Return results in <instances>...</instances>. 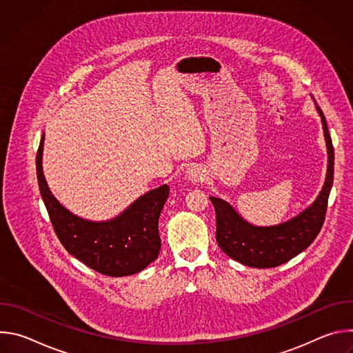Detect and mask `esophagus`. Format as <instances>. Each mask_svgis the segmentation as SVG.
<instances>
[{"label":"esophagus","instance_id":"1","mask_svg":"<svg viewBox=\"0 0 353 353\" xmlns=\"http://www.w3.org/2000/svg\"><path fill=\"white\" fill-rule=\"evenodd\" d=\"M187 179L190 181H194V183H198V181H204L205 179V172L203 168L199 166H191L188 170H187Z\"/></svg>","mask_w":353,"mask_h":353}]
</instances>
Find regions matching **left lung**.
Returning a JSON list of instances; mask_svg holds the SVG:
<instances>
[{"label":"left lung","mask_w":353,"mask_h":353,"mask_svg":"<svg viewBox=\"0 0 353 353\" xmlns=\"http://www.w3.org/2000/svg\"><path fill=\"white\" fill-rule=\"evenodd\" d=\"M317 110L328 148V170L324 187L310 208L282 225L257 228L243 221L223 199L210 196L216 214V241L230 259L247 267L274 268L300 254L320 233L334 180V146L325 117L319 106Z\"/></svg>","instance_id":"8db88e82"}]
</instances>
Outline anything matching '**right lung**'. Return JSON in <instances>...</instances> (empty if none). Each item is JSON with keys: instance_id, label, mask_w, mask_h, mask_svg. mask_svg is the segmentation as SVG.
I'll use <instances>...</instances> for the list:
<instances>
[{"instance_id": "1", "label": "right lung", "mask_w": 353, "mask_h": 353, "mask_svg": "<svg viewBox=\"0 0 353 353\" xmlns=\"http://www.w3.org/2000/svg\"><path fill=\"white\" fill-rule=\"evenodd\" d=\"M41 137L36 173L41 198L53 229L71 256L108 276H127L142 271L161 250L159 216L169 196L166 184L146 192L110 222L94 223L68 212L50 192L41 170Z\"/></svg>"}]
</instances>
